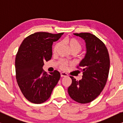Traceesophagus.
I'll return each instance as SVG.
<instances>
[{"instance_id":"1","label":"esophagus","mask_w":123,"mask_h":123,"mask_svg":"<svg viewBox=\"0 0 123 123\" xmlns=\"http://www.w3.org/2000/svg\"><path fill=\"white\" fill-rule=\"evenodd\" d=\"M60 75H61L62 77H67L68 76V74L66 73H64V72H62L61 73H60Z\"/></svg>"}]
</instances>
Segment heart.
Segmentation results:
<instances>
[{
  "mask_svg": "<svg viewBox=\"0 0 123 123\" xmlns=\"http://www.w3.org/2000/svg\"><path fill=\"white\" fill-rule=\"evenodd\" d=\"M63 43L66 44L69 47L71 52H73L75 54H77L82 50V45L76 38L73 37H68L65 38L63 41ZM60 45V43H56L53 48V53H56L58 51V49ZM69 63L64 60L61 59L58 61L59 67L62 69L64 70L68 66Z\"/></svg>",
  "mask_w": 123,
  "mask_h": 123,
  "instance_id": "1",
  "label": "heart"
}]
</instances>
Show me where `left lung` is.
<instances>
[{"instance_id": "8db88e82", "label": "left lung", "mask_w": 123, "mask_h": 123, "mask_svg": "<svg viewBox=\"0 0 123 123\" xmlns=\"http://www.w3.org/2000/svg\"><path fill=\"white\" fill-rule=\"evenodd\" d=\"M85 40L87 53L77 67L83 73L81 80L70 76L68 92L71 98L80 104L92 101L100 95L106 83L110 69V57L105 43L93 34L74 33Z\"/></svg>"}]
</instances>
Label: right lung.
Instances as JSON below:
<instances>
[{"mask_svg":"<svg viewBox=\"0 0 123 123\" xmlns=\"http://www.w3.org/2000/svg\"><path fill=\"white\" fill-rule=\"evenodd\" d=\"M63 33L38 32L25 38L16 56V77L22 93L27 100L34 104L48 100L60 78L58 70L48 74L43 67V62L52 57L53 42Z\"/></svg>","mask_w":123,"mask_h":123,"instance_id":"right-lung-1","label":"right lung"}]
</instances>
